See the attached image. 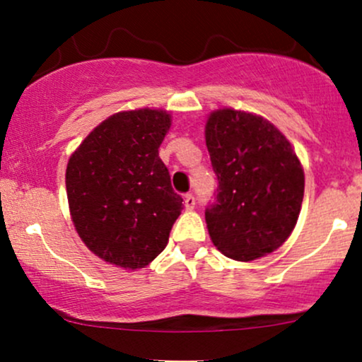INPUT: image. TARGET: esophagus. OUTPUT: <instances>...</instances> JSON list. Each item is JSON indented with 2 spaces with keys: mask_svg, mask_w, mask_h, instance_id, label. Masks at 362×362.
Wrapping results in <instances>:
<instances>
[{
  "mask_svg": "<svg viewBox=\"0 0 362 362\" xmlns=\"http://www.w3.org/2000/svg\"><path fill=\"white\" fill-rule=\"evenodd\" d=\"M184 206H185L187 211H192V209H194V207H195V197H194L192 194H187V195H185Z\"/></svg>",
  "mask_w": 362,
  "mask_h": 362,
  "instance_id": "34e87169",
  "label": "esophagus"
}]
</instances>
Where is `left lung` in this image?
I'll return each mask as SVG.
<instances>
[{
	"mask_svg": "<svg viewBox=\"0 0 362 362\" xmlns=\"http://www.w3.org/2000/svg\"><path fill=\"white\" fill-rule=\"evenodd\" d=\"M206 146L219 184L206 209L211 242L238 262L277 250L296 226L305 194L294 148L271 120L235 109L211 112Z\"/></svg>",
	"mask_w": 362,
	"mask_h": 362,
	"instance_id": "obj_1",
	"label": "left lung"
}]
</instances>
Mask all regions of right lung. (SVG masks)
<instances>
[{
    "label": "right lung",
    "instance_id": "obj_1",
    "mask_svg": "<svg viewBox=\"0 0 362 362\" xmlns=\"http://www.w3.org/2000/svg\"><path fill=\"white\" fill-rule=\"evenodd\" d=\"M170 126L167 110L117 112L69 156L66 192L74 230L112 265L146 267L165 250L184 209L158 155Z\"/></svg>",
    "mask_w": 362,
    "mask_h": 362
}]
</instances>
